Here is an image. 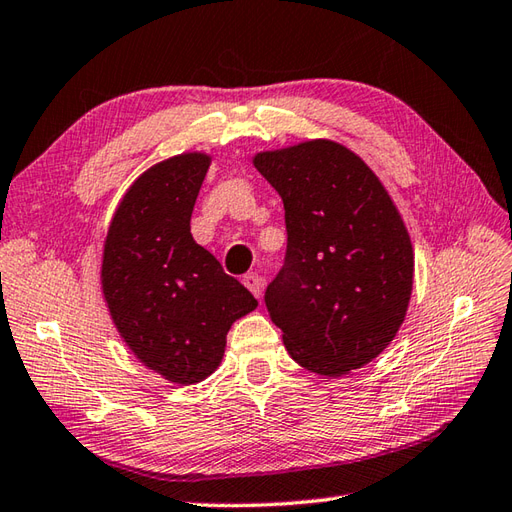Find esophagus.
Returning a JSON list of instances; mask_svg holds the SVG:
<instances>
[{
    "label": "esophagus",
    "instance_id": "1",
    "mask_svg": "<svg viewBox=\"0 0 512 512\" xmlns=\"http://www.w3.org/2000/svg\"><path fill=\"white\" fill-rule=\"evenodd\" d=\"M243 285H245L249 291H252V293L256 295V298H260V295H263L265 282H263V278H260L258 274H254V271H252V274H247V276L243 278Z\"/></svg>",
    "mask_w": 512,
    "mask_h": 512
}]
</instances>
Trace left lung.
Instances as JSON below:
<instances>
[{
    "label": "left lung",
    "instance_id": "8db88e82",
    "mask_svg": "<svg viewBox=\"0 0 512 512\" xmlns=\"http://www.w3.org/2000/svg\"><path fill=\"white\" fill-rule=\"evenodd\" d=\"M252 164L285 203L287 265L265 304L295 363L344 377L392 344L414 285V247L381 179L344 144L317 138Z\"/></svg>",
    "mask_w": 512,
    "mask_h": 512
}]
</instances>
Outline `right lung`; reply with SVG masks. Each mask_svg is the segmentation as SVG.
Wrapping results in <instances>:
<instances>
[{
	"mask_svg": "<svg viewBox=\"0 0 512 512\" xmlns=\"http://www.w3.org/2000/svg\"><path fill=\"white\" fill-rule=\"evenodd\" d=\"M212 155L186 151L146 168L124 192L102 243L100 289L142 366L195 385L221 366L227 331L258 302L190 234Z\"/></svg>",
	"mask_w": 512,
	"mask_h": 512,
	"instance_id": "add662e5",
	"label": "right lung"
}]
</instances>
